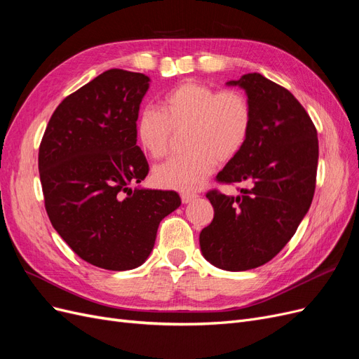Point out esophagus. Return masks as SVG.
<instances>
[{
  "label": "esophagus",
  "instance_id": "34e87169",
  "mask_svg": "<svg viewBox=\"0 0 359 359\" xmlns=\"http://www.w3.org/2000/svg\"><path fill=\"white\" fill-rule=\"evenodd\" d=\"M197 197L196 193H181V201L182 203H190Z\"/></svg>",
  "mask_w": 359,
  "mask_h": 359
}]
</instances>
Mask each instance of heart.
Instances as JSON below:
<instances>
[{
  "mask_svg": "<svg viewBox=\"0 0 359 359\" xmlns=\"http://www.w3.org/2000/svg\"><path fill=\"white\" fill-rule=\"evenodd\" d=\"M163 111L145 107L137 118V137L151 158L166 157L175 133L187 130L189 151L153 170V181L163 189H199L218 162H230L250 140L252 107L245 93L215 88L201 81H184L162 101Z\"/></svg>",
  "mask_w": 359,
  "mask_h": 359,
  "instance_id": "1",
  "label": "heart"
}]
</instances>
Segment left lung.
I'll list each match as a JSON object with an SVG mask.
<instances>
[{
  "label": "left lung",
  "instance_id": "1",
  "mask_svg": "<svg viewBox=\"0 0 359 359\" xmlns=\"http://www.w3.org/2000/svg\"><path fill=\"white\" fill-rule=\"evenodd\" d=\"M229 84L248 95L252 130L215 180L250 187L236 197L206 193L214 219L199 242L209 263L242 271L270 262L294 236L315 194L319 147L312 118L290 90L258 72Z\"/></svg>",
  "mask_w": 359,
  "mask_h": 359
}]
</instances>
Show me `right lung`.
Instances as JSON below:
<instances>
[{
    "mask_svg": "<svg viewBox=\"0 0 359 359\" xmlns=\"http://www.w3.org/2000/svg\"><path fill=\"white\" fill-rule=\"evenodd\" d=\"M148 79L113 68L68 95L39 150L44 206L81 259L130 270L150 255L160 221L181 205L177 191L130 189L148 174L137 118Z\"/></svg>",
    "mask_w": 359,
    "mask_h": 359,
    "instance_id": "1",
    "label": "right lung"
}]
</instances>
